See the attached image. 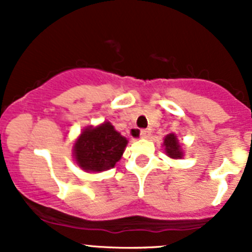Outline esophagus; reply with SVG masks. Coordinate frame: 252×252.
<instances>
[{"instance_id":"obj_1","label":"esophagus","mask_w":252,"mask_h":252,"mask_svg":"<svg viewBox=\"0 0 252 252\" xmlns=\"http://www.w3.org/2000/svg\"><path fill=\"white\" fill-rule=\"evenodd\" d=\"M150 128H142V130H140V136H141L142 139H148V137L150 136Z\"/></svg>"}]
</instances>
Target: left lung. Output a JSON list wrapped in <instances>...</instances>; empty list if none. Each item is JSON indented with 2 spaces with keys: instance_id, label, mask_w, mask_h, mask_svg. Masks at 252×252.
I'll list each match as a JSON object with an SVG mask.
<instances>
[{
  "instance_id": "8db88e82",
  "label": "left lung",
  "mask_w": 252,
  "mask_h": 252,
  "mask_svg": "<svg viewBox=\"0 0 252 252\" xmlns=\"http://www.w3.org/2000/svg\"><path fill=\"white\" fill-rule=\"evenodd\" d=\"M164 145H165L166 155H169L173 159H179V158L183 157V154L180 151L179 144H178L177 136L174 133H170L164 139Z\"/></svg>"
}]
</instances>
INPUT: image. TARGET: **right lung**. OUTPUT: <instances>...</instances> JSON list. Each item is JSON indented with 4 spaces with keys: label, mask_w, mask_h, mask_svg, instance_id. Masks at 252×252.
<instances>
[{
    "label": "right lung",
    "mask_w": 252,
    "mask_h": 252,
    "mask_svg": "<svg viewBox=\"0 0 252 252\" xmlns=\"http://www.w3.org/2000/svg\"><path fill=\"white\" fill-rule=\"evenodd\" d=\"M127 140L113 128L110 122L98 127H88L81 133L74 145V157L82 169L103 171L121 159Z\"/></svg>",
    "instance_id": "add662e5"
}]
</instances>
